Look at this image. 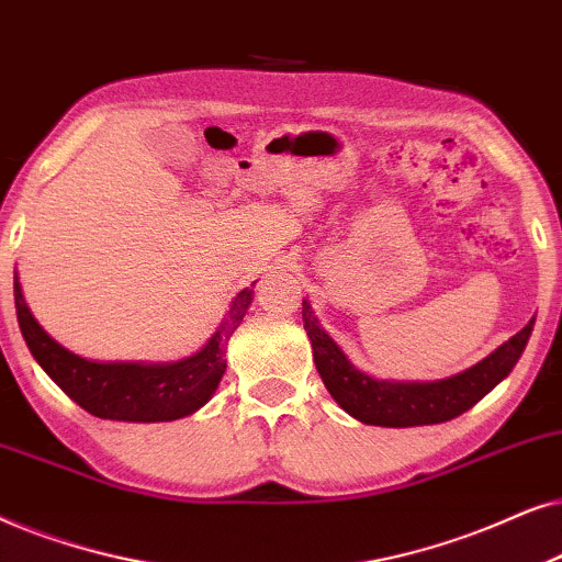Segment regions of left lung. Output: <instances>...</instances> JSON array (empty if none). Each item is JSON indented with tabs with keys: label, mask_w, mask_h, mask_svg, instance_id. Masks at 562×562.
Here are the masks:
<instances>
[{
	"label": "left lung",
	"mask_w": 562,
	"mask_h": 562,
	"mask_svg": "<svg viewBox=\"0 0 562 562\" xmlns=\"http://www.w3.org/2000/svg\"><path fill=\"white\" fill-rule=\"evenodd\" d=\"M303 324L313 347V362L331 398L357 422L401 429V426L450 422L473 408L519 362L535 328V318L473 368L434 383H395L357 370L339 344L318 326L308 301H303Z\"/></svg>",
	"instance_id": "1"
}]
</instances>
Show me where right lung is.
<instances>
[{"instance_id": "add662e5", "label": "right lung", "mask_w": 562, "mask_h": 562, "mask_svg": "<svg viewBox=\"0 0 562 562\" xmlns=\"http://www.w3.org/2000/svg\"><path fill=\"white\" fill-rule=\"evenodd\" d=\"M251 297L254 290L244 288L231 301L228 316L211 341L198 355L179 362H92L50 339L30 313L14 272V308L30 355L74 403L97 418L112 422H175L205 406L226 372V344L244 321Z\"/></svg>"}]
</instances>
